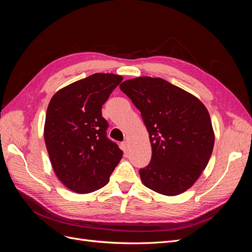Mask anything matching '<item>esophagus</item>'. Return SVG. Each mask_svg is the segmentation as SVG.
<instances>
[{"label":"esophagus","instance_id":"34e87169","mask_svg":"<svg viewBox=\"0 0 252 252\" xmlns=\"http://www.w3.org/2000/svg\"><path fill=\"white\" fill-rule=\"evenodd\" d=\"M121 147H122V149H123L124 152H127V150H128V143L127 142H123V143L121 144Z\"/></svg>","mask_w":252,"mask_h":252}]
</instances>
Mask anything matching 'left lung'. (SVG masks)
Returning <instances> with one entry per match:
<instances>
[{"label": "left lung", "instance_id": "left-lung-1", "mask_svg": "<svg viewBox=\"0 0 252 252\" xmlns=\"http://www.w3.org/2000/svg\"><path fill=\"white\" fill-rule=\"evenodd\" d=\"M120 88L141 111L149 133L152 156L140 170L143 184L169 196L186 191L206 168L215 145L207 108L161 78L139 77Z\"/></svg>", "mask_w": 252, "mask_h": 252}]
</instances>
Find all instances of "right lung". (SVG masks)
Instances as JSON below:
<instances>
[{"label": "right lung", "mask_w": 252, "mask_h": 252, "mask_svg": "<svg viewBox=\"0 0 252 252\" xmlns=\"http://www.w3.org/2000/svg\"><path fill=\"white\" fill-rule=\"evenodd\" d=\"M123 80L113 73H94L53 94L44 125L50 163L64 186L77 193L104 187L123 151L106 136L108 123L102 105Z\"/></svg>", "instance_id": "right-lung-1"}]
</instances>
